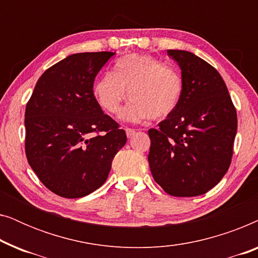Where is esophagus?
I'll use <instances>...</instances> for the list:
<instances>
[{
    "mask_svg": "<svg viewBox=\"0 0 258 258\" xmlns=\"http://www.w3.org/2000/svg\"><path fill=\"white\" fill-rule=\"evenodd\" d=\"M125 134H126V137H128V139H132V137L136 134V130L132 129V128H125Z\"/></svg>",
    "mask_w": 258,
    "mask_h": 258,
    "instance_id": "1",
    "label": "esophagus"
}]
</instances>
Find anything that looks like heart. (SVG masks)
Returning a JSON list of instances; mask_svg holds the SVG:
<instances>
[{
    "label": "heart",
    "instance_id": "1",
    "mask_svg": "<svg viewBox=\"0 0 258 258\" xmlns=\"http://www.w3.org/2000/svg\"><path fill=\"white\" fill-rule=\"evenodd\" d=\"M183 80L172 67L149 55L129 54L115 63L94 86V96L109 114H117L126 96L132 101L121 118L141 123L163 119L175 111L182 98Z\"/></svg>",
    "mask_w": 258,
    "mask_h": 258
}]
</instances>
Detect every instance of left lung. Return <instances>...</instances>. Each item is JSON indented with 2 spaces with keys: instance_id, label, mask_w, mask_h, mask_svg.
Listing matches in <instances>:
<instances>
[{
  "instance_id": "obj_1",
  "label": "left lung",
  "mask_w": 258,
  "mask_h": 258,
  "mask_svg": "<svg viewBox=\"0 0 258 258\" xmlns=\"http://www.w3.org/2000/svg\"><path fill=\"white\" fill-rule=\"evenodd\" d=\"M182 72L177 108L150 129L153 177L171 196L191 197L214 188L228 171L237 114L220 73L199 56L168 50Z\"/></svg>"
}]
</instances>
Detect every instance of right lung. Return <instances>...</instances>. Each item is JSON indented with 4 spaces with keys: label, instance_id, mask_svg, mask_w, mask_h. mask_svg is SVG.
<instances>
[{
    "label": "right lung",
    "instance_id": "right-lung-1",
    "mask_svg": "<svg viewBox=\"0 0 258 258\" xmlns=\"http://www.w3.org/2000/svg\"><path fill=\"white\" fill-rule=\"evenodd\" d=\"M111 51L69 55L45 70L26 107V155L56 195L79 199L105 182L125 132L102 111L94 81Z\"/></svg>",
    "mask_w": 258,
    "mask_h": 258
}]
</instances>
